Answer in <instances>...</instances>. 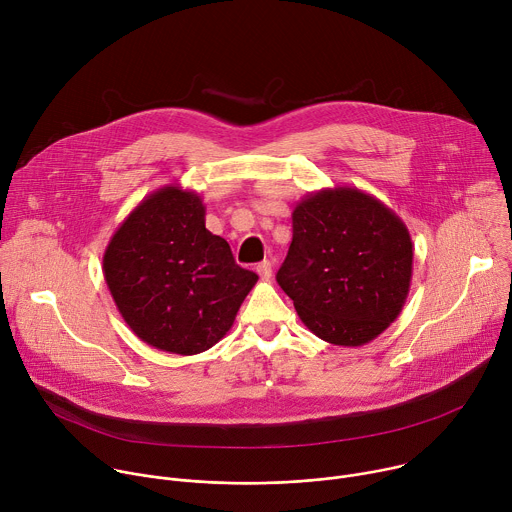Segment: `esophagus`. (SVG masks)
<instances>
[{"mask_svg": "<svg viewBox=\"0 0 512 512\" xmlns=\"http://www.w3.org/2000/svg\"><path fill=\"white\" fill-rule=\"evenodd\" d=\"M257 273H259V277H261V279H269V277H271V273H273V265H271V261H261V263L257 265Z\"/></svg>", "mask_w": 512, "mask_h": 512, "instance_id": "obj_1", "label": "esophagus"}]
</instances>
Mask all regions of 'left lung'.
Returning <instances> with one entry per match:
<instances>
[{
  "mask_svg": "<svg viewBox=\"0 0 512 512\" xmlns=\"http://www.w3.org/2000/svg\"><path fill=\"white\" fill-rule=\"evenodd\" d=\"M294 237L277 283L300 320L336 346H362L401 314L413 243L401 218L354 186L322 188L291 212Z\"/></svg>",
  "mask_w": 512,
  "mask_h": 512,
  "instance_id": "obj_1",
  "label": "left lung"
}]
</instances>
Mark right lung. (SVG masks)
I'll use <instances>...</instances> for the list:
<instances>
[{"label": "right lung", "mask_w": 512, "mask_h": 512, "mask_svg": "<svg viewBox=\"0 0 512 512\" xmlns=\"http://www.w3.org/2000/svg\"><path fill=\"white\" fill-rule=\"evenodd\" d=\"M204 214L196 192L162 186L127 214L103 255L107 287L131 332L182 356L221 340L259 279L206 229Z\"/></svg>", "instance_id": "right-lung-1"}]
</instances>
